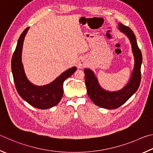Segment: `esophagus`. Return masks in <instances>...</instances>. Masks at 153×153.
I'll return each mask as SVG.
<instances>
[{"mask_svg": "<svg viewBox=\"0 0 153 153\" xmlns=\"http://www.w3.org/2000/svg\"><path fill=\"white\" fill-rule=\"evenodd\" d=\"M86 65V62H85V59L83 58H81L79 59L78 62H77V66H78L79 68H82Z\"/></svg>", "mask_w": 153, "mask_h": 153, "instance_id": "34e87169", "label": "esophagus"}]
</instances>
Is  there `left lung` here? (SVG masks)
Returning a JSON list of instances; mask_svg holds the SVG:
<instances>
[{
	"label": "left lung",
	"mask_w": 153,
	"mask_h": 153,
	"mask_svg": "<svg viewBox=\"0 0 153 153\" xmlns=\"http://www.w3.org/2000/svg\"><path fill=\"white\" fill-rule=\"evenodd\" d=\"M118 26L120 30L126 35L130 39L134 57V66L128 84L117 91H108L100 87L97 78L91 70L89 68L84 70L88 95L96 105L105 109H116L125 103L138 90L141 81L140 68L143 57L141 51L138 46L135 35L130 27L122 23H120Z\"/></svg>",
	"instance_id": "8db88e82"
}]
</instances>
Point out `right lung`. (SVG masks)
Segmentation results:
<instances>
[{
    "mask_svg": "<svg viewBox=\"0 0 153 153\" xmlns=\"http://www.w3.org/2000/svg\"><path fill=\"white\" fill-rule=\"evenodd\" d=\"M29 27L26 28L18 39L17 47L11 60L13 80L19 95L34 108L45 109L52 108L60 102L62 97L63 82L76 71L75 66L62 73L51 83L44 86H36L26 77L21 62L23 41Z\"/></svg>",
    "mask_w": 153,
    "mask_h": 153,
    "instance_id": "add662e5",
    "label": "right lung"
}]
</instances>
